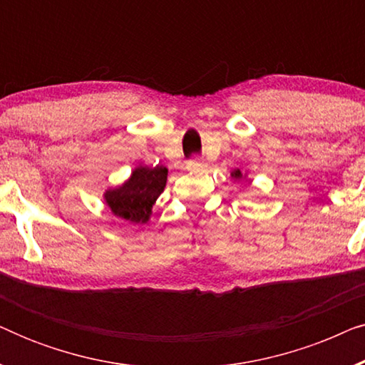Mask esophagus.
<instances>
[{"mask_svg": "<svg viewBox=\"0 0 365 365\" xmlns=\"http://www.w3.org/2000/svg\"><path fill=\"white\" fill-rule=\"evenodd\" d=\"M201 166H202V161H201V159H197V158L189 159V161L186 163V168L189 169V171H196V169H199Z\"/></svg>", "mask_w": 365, "mask_h": 365, "instance_id": "obj_1", "label": "esophagus"}]
</instances>
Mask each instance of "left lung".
<instances>
[{
    "label": "left lung",
    "mask_w": 365,
    "mask_h": 365,
    "mask_svg": "<svg viewBox=\"0 0 365 365\" xmlns=\"http://www.w3.org/2000/svg\"><path fill=\"white\" fill-rule=\"evenodd\" d=\"M232 176L236 178V179H241V178H242V174H241V171H239V169H237V171H234V173H232Z\"/></svg>",
    "instance_id": "left-lung-1"
}]
</instances>
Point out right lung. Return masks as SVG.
Listing matches in <instances>:
<instances>
[{
	"label": "right lung",
	"mask_w": 365,
	"mask_h": 365,
	"mask_svg": "<svg viewBox=\"0 0 365 365\" xmlns=\"http://www.w3.org/2000/svg\"><path fill=\"white\" fill-rule=\"evenodd\" d=\"M168 181L164 166L134 169L128 182L104 194L108 206L116 216L131 222H146L151 207Z\"/></svg>",
	"instance_id": "add662e5"
}]
</instances>
